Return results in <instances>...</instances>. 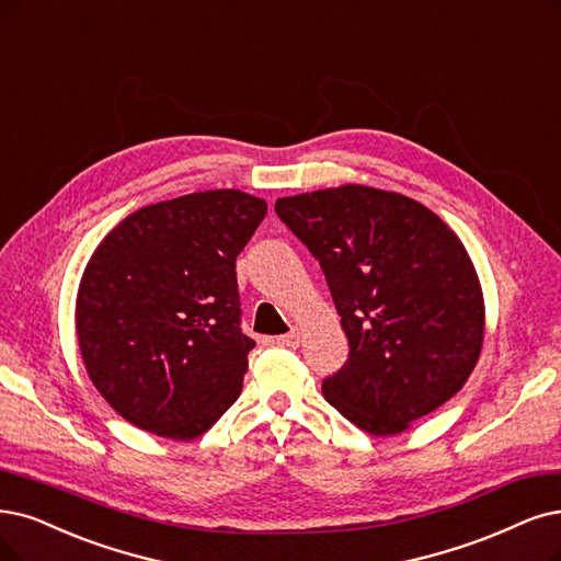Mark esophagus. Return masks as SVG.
I'll list each match as a JSON object with an SVG mask.
<instances>
[{
	"label": "esophagus",
	"instance_id": "esophagus-1",
	"mask_svg": "<svg viewBox=\"0 0 561 561\" xmlns=\"http://www.w3.org/2000/svg\"><path fill=\"white\" fill-rule=\"evenodd\" d=\"M300 342H302V337H300L298 330H291V333H288V335H279V337H275V344H279V346H288V348H298V346H300Z\"/></svg>",
	"mask_w": 561,
	"mask_h": 561
}]
</instances>
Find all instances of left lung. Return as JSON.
I'll use <instances>...</instances> for the list:
<instances>
[{"label":"left lung","mask_w":561,"mask_h":561,"mask_svg":"<svg viewBox=\"0 0 561 561\" xmlns=\"http://www.w3.org/2000/svg\"><path fill=\"white\" fill-rule=\"evenodd\" d=\"M275 213L321 263L348 360L323 398L371 437L404 432L458 392L479 363L485 305L448 224L375 186L277 198Z\"/></svg>","instance_id":"left-lung-1"}]
</instances>
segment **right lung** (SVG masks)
Returning <instances> with one entry per match:
<instances>
[{
  "label": "right lung",
  "mask_w": 561,
  "mask_h": 561,
  "mask_svg": "<svg viewBox=\"0 0 561 561\" xmlns=\"http://www.w3.org/2000/svg\"><path fill=\"white\" fill-rule=\"evenodd\" d=\"M267 213L238 190L145 205L101 240L76 298L80 356L124 421L196 439L231 407L256 346L240 330L236 259Z\"/></svg>",
  "instance_id": "right-lung-1"
}]
</instances>
